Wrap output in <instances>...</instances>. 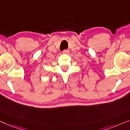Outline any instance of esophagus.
Segmentation results:
<instances>
[{
  "mask_svg": "<svg viewBox=\"0 0 130 130\" xmlns=\"http://www.w3.org/2000/svg\"><path fill=\"white\" fill-rule=\"evenodd\" d=\"M62 53L63 54H69V51L68 50H64L63 51Z\"/></svg>",
  "mask_w": 130,
  "mask_h": 130,
  "instance_id": "34e87169",
  "label": "esophagus"
}]
</instances>
